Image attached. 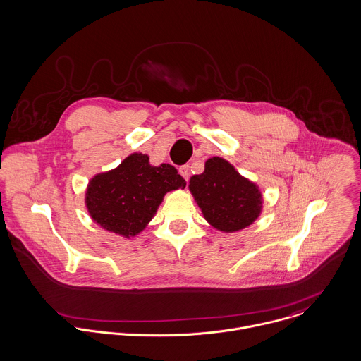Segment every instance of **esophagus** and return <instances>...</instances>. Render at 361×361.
<instances>
[{
    "mask_svg": "<svg viewBox=\"0 0 361 361\" xmlns=\"http://www.w3.org/2000/svg\"><path fill=\"white\" fill-rule=\"evenodd\" d=\"M178 173H180L185 180H188V178H190V166H188V164L180 166V167H178Z\"/></svg>",
    "mask_w": 361,
    "mask_h": 361,
    "instance_id": "1",
    "label": "esophagus"
}]
</instances>
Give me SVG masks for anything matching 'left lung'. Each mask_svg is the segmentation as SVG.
<instances>
[{
    "mask_svg": "<svg viewBox=\"0 0 361 361\" xmlns=\"http://www.w3.org/2000/svg\"><path fill=\"white\" fill-rule=\"evenodd\" d=\"M190 191L205 219L221 231L231 233L250 226L262 209L258 187L221 157L209 159L205 171L191 177Z\"/></svg>",
    "mask_w": 361,
    "mask_h": 361,
    "instance_id": "obj_1",
    "label": "left lung"
}]
</instances>
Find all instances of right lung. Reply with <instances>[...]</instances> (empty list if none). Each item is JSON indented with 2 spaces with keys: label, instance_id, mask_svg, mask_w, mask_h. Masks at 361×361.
I'll return each instance as SVG.
<instances>
[{
  "label": "right lung",
  "instance_id": "add662e5",
  "mask_svg": "<svg viewBox=\"0 0 361 361\" xmlns=\"http://www.w3.org/2000/svg\"><path fill=\"white\" fill-rule=\"evenodd\" d=\"M185 184L174 166L153 167L146 154L134 153L117 169L90 180L86 207L103 228L130 237L144 230L166 192Z\"/></svg>",
  "mask_w": 361,
  "mask_h": 361
}]
</instances>
